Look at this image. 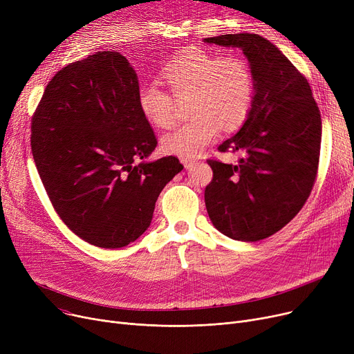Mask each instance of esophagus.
<instances>
[{
	"mask_svg": "<svg viewBox=\"0 0 354 354\" xmlns=\"http://www.w3.org/2000/svg\"><path fill=\"white\" fill-rule=\"evenodd\" d=\"M180 162L183 163V166H185V167H188V169H189V167L194 165V162H195V160H194V159H189V158H182V159H180Z\"/></svg>",
	"mask_w": 354,
	"mask_h": 354,
	"instance_id": "34e87169",
	"label": "esophagus"
}]
</instances>
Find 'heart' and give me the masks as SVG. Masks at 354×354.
<instances>
[{
    "mask_svg": "<svg viewBox=\"0 0 354 354\" xmlns=\"http://www.w3.org/2000/svg\"><path fill=\"white\" fill-rule=\"evenodd\" d=\"M169 91L156 83L139 88L138 104L147 122L169 127L176 118L178 102L188 99L191 119L162 138L163 152L195 158L216 140L221 127L235 129L252 106L254 76L238 55H219L201 47L183 48L162 68Z\"/></svg>",
    "mask_w": 354,
    "mask_h": 354,
    "instance_id": "heart-1",
    "label": "heart"
}]
</instances>
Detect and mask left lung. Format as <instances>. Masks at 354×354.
I'll return each instance as SVG.
<instances>
[{
    "label": "left lung",
    "mask_w": 354,
    "mask_h": 354,
    "mask_svg": "<svg viewBox=\"0 0 354 354\" xmlns=\"http://www.w3.org/2000/svg\"><path fill=\"white\" fill-rule=\"evenodd\" d=\"M203 41L243 50L254 76L245 123L218 146L244 158L238 165L208 159L214 178L205 188L214 227L254 243L286 227L310 196L319 171L320 110L307 79L264 37L239 32Z\"/></svg>",
    "instance_id": "obj_1"
}]
</instances>
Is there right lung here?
I'll list each match as a JSON object with an SVG mask.
<instances>
[{
    "mask_svg": "<svg viewBox=\"0 0 354 354\" xmlns=\"http://www.w3.org/2000/svg\"><path fill=\"white\" fill-rule=\"evenodd\" d=\"M138 93L124 55L99 51L55 73L31 119V152L54 211L100 248L136 241L183 169L175 156L145 162L158 140Z\"/></svg>",
    "mask_w": 354,
    "mask_h": 354,
    "instance_id": "right-lung-1",
    "label": "right lung"
}]
</instances>
